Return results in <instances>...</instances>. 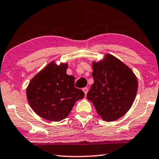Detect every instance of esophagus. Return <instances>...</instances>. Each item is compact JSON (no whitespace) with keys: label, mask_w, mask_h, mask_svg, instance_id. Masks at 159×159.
Wrapping results in <instances>:
<instances>
[{"label":"esophagus","mask_w":159,"mask_h":159,"mask_svg":"<svg viewBox=\"0 0 159 159\" xmlns=\"http://www.w3.org/2000/svg\"><path fill=\"white\" fill-rule=\"evenodd\" d=\"M83 91L84 92L85 95H86L87 93H88V91H89V89H88V88L85 87V88H84V89H83Z\"/></svg>","instance_id":"34e87169"}]
</instances>
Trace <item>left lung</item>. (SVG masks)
<instances>
[{
    "mask_svg": "<svg viewBox=\"0 0 159 159\" xmlns=\"http://www.w3.org/2000/svg\"><path fill=\"white\" fill-rule=\"evenodd\" d=\"M94 83L87 93L98 115L106 121L122 117L136 98L138 81L132 70L112 55L93 63Z\"/></svg>",
    "mask_w": 159,
    "mask_h": 159,
    "instance_id": "obj_1",
    "label": "left lung"
}]
</instances>
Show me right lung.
<instances>
[{
  "mask_svg": "<svg viewBox=\"0 0 159 159\" xmlns=\"http://www.w3.org/2000/svg\"><path fill=\"white\" fill-rule=\"evenodd\" d=\"M67 64L50 63L33 79L26 96L30 107L39 116L60 121L69 114L75 101L84 93L75 87V78L66 74Z\"/></svg>",
  "mask_w": 159,
  "mask_h": 159,
  "instance_id": "add662e5",
  "label": "right lung"
}]
</instances>
